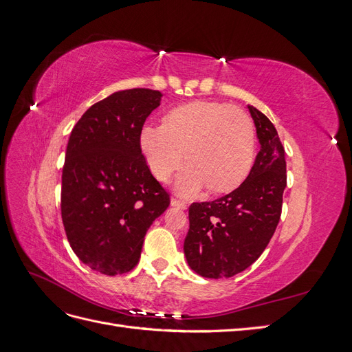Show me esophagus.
Instances as JSON below:
<instances>
[{
	"label": "esophagus",
	"mask_w": 352,
	"mask_h": 352,
	"mask_svg": "<svg viewBox=\"0 0 352 352\" xmlns=\"http://www.w3.org/2000/svg\"><path fill=\"white\" fill-rule=\"evenodd\" d=\"M170 204H172L173 207L180 208V210H186V202L180 201V199H177V198H172V201H170Z\"/></svg>",
	"instance_id": "esophagus-1"
}]
</instances>
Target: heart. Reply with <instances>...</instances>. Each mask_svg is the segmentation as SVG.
Here are the masks:
<instances>
[{"label":"heart","instance_id":"b5f03b06","mask_svg":"<svg viewBox=\"0 0 352 352\" xmlns=\"http://www.w3.org/2000/svg\"><path fill=\"white\" fill-rule=\"evenodd\" d=\"M140 146L151 173L166 180L179 166V194L192 197L202 188L210 194L235 190L251 172L254 127L248 114L217 101H192L170 110L162 127L145 126Z\"/></svg>","mask_w":352,"mask_h":352}]
</instances>
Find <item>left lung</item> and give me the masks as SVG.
Returning <instances> with one entry per match:
<instances>
[{
  "label": "left lung",
  "instance_id": "obj_1",
  "mask_svg": "<svg viewBox=\"0 0 352 352\" xmlns=\"http://www.w3.org/2000/svg\"><path fill=\"white\" fill-rule=\"evenodd\" d=\"M248 110L261 145L242 185L230 194L189 207L184 251L202 278H232L257 260L278 228L286 188L285 150L273 123Z\"/></svg>",
  "mask_w": 352,
  "mask_h": 352
}]
</instances>
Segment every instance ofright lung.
<instances>
[{"instance_id": "1", "label": "right lung", "mask_w": 352, "mask_h": 352, "mask_svg": "<svg viewBox=\"0 0 352 352\" xmlns=\"http://www.w3.org/2000/svg\"><path fill=\"white\" fill-rule=\"evenodd\" d=\"M162 97L145 88L114 92L85 111L70 133L61 219L74 254L98 273L131 272L146 230L170 204L140 146L144 123Z\"/></svg>"}]
</instances>
